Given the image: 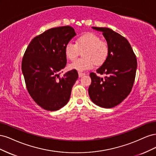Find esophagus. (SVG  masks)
Masks as SVG:
<instances>
[{"instance_id":"1","label":"esophagus","mask_w":156,"mask_h":156,"mask_svg":"<svg viewBox=\"0 0 156 156\" xmlns=\"http://www.w3.org/2000/svg\"><path fill=\"white\" fill-rule=\"evenodd\" d=\"M78 74H79V77H81L82 76H83V75H85V73H83V72H78Z\"/></svg>"}]
</instances>
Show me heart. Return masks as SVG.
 <instances>
[{"label":"heart","instance_id":"obj_1","mask_svg":"<svg viewBox=\"0 0 156 156\" xmlns=\"http://www.w3.org/2000/svg\"><path fill=\"white\" fill-rule=\"evenodd\" d=\"M83 52L84 58H79L69 64V69L79 72L92 69L95 64L101 65L105 62L109 54V45L94 33H87L78 37L76 43L69 41L65 47L67 58L73 60Z\"/></svg>","mask_w":156,"mask_h":156}]
</instances>
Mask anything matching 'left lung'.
<instances>
[{"instance_id": "left-lung-1", "label": "left lung", "mask_w": 156, "mask_h": 156, "mask_svg": "<svg viewBox=\"0 0 156 156\" xmlns=\"http://www.w3.org/2000/svg\"><path fill=\"white\" fill-rule=\"evenodd\" d=\"M103 32L109 45V54L96 72L105 74L104 78L90 73L92 83L88 88L91 100L101 107H114L129 95L137 66L136 56L129 41L124 37L105 27H92Z\"/></svg>"}]
</instances>
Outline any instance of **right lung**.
Instances as JSON below:
<instances>
[{
	"label": "right lung",
	"mask_w": 156,
	"mask_h": 156,
	"mask_svg": "<svg viewBox=\"0 0 156 156\" xmlns=\"http://www.w3.org/2000/svg\"><path fill=\"white\" fill-rule=\"evenodd\" d=\"M76 34L70 26L50 29L36 36L23 55L22 72L30 96L47 111H57L68 102L78 78L77 70L60 77L67 63L65 47Z\"/></svg>",
	"instance_id": "right-lung-1"
}]
</instances>
